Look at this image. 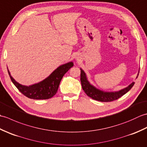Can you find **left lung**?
<instances>
[{"instance_id": "8db88e82", "label": "left lung", "mask_w": 147, "mask_h": 147, "mask_svg": "<svg viewBox=\"0 0 147 147\" xmlns=\"http://www.w3.org/2000/svg\"><path fill=\"white\" fill-rule=\"evenodd\" d=\"M80 80L81 83H82V88L84 90V92H85L86 94L88 96H90V98L98 101L107 102L114 101L115 100L119 98L121 96L124 95L125 93L128 92L129 90H130L131 88L133 86L134 84H135V83L133 82L131 85L126 87V88L121 90L119 92H104L98 89H96L94 86L90 85L88 81L87 80L85 72H84L82 69H80ZM137 78H138V76H137Z\"/></svg>"}]
</instances>
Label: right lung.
I'll return each instance as SVG.
<instances>
[{
  "label": "right lung",
  "instance_id": "1",
  "mask_svg": "<svg viewBox=\"0 0 147 147\" xmlns=\"http://www.w3.org/2000/svg\"><path fill=\"white\" fill-rule=\"evenodd\" d=\"M73 65L72 62L62 65L42 82L29 86L22 85L16 82L11 76L9 70L8 73L12 82L24 96L35 100H46L55 95L62 77Z\"/></svg>",
  "mask_w": 147,
  "mask_h": 147
}]
</instances>
